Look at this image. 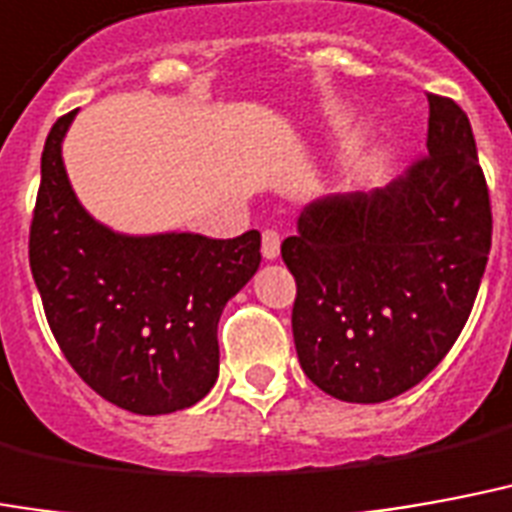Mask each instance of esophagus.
<instances>
[{"label": "esophagus", "instance_id": "34e87169", "mask_svg": "<svg viewBox=\"0 0 512 512\" xmlns=\"http://www.w3.org/2000/svg\"><path fill=\"white\" fill-rule=\"evenodd\" d=\"M279 246H282V238L276 233L274 227H266L263 230V246H260V252L266 260H276L279 257Z\"/></svg>", "mask_w": 512, "mask_h": 512}]
</instances>
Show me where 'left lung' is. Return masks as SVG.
Returning <instances> with one entry per match:
<instances>
[{
    "label": "left lung",
    "instance_id": "8db88e82",
    "mask_svg": "<svg viewBox=\"0 0 512 512\" xmlns=\"http://www.w3.org/2000/svg\"><path fill=\"white\" fill-rule=\"evenodd\" d=\"M429 154L385 189L314 200L282 241L301 369L333 399L410 391L467 323L491 249V200L467 113L429 94Z\"/></svg>",
    "mask_w": 512,
    "mask_h": 512
}]
</instances>
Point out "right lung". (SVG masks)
Wrapping results in <instances>:
<instances>
[{
  "label": "right lung",
  "instance_id": "right-lung-1",
  "mask_svg": "<svg viewBox=\"0 0 512 512\" xmlns=\"http://www.w3.org/2000/svg\"><path fill=\"white\" fill-rule=\"evenodd\" d=\"M56 119L40 165L29 266L45 317L94 393L135 415L187 410L219 374L217 325L260 266V233L121 236L75 198Z\"/></svg>",
  "mask_w": 512,
  "mask_h": 512
}]
</instances>
